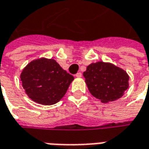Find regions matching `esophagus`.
Wrapping results in <instances>:
<instances>
[{
  "instance_id": "34e87169",
  "label": "esophagus",
  "mask_w": 149,
  "mask_h": 149,
  "mask_svg": "<svg viewBox=\"0 0 149 149\" xmlns=\"http://www.w3.org/2000/svg\"><path fill=\"white\" fill-rule=\"evenodd\" d=\"M75 76H76L77 77H82V73H81V72H77Z\"/></svg>"
}]
</instances>
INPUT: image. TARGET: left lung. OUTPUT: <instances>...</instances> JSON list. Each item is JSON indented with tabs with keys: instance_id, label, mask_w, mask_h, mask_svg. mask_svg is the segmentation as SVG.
<instances>
[{
	"instance_id": "obj_1",
	"label": "left lung",
	"mask_w": 149,
	"mask_h": 149,
	"mask_svg": "<svg viewBox=\"0 0 149 149\" xmlns=\"http://www.w3.org/2000/svg\"><path fill=\"white\" fill-rule=\"evenodd\" d=\"M84 77L91 94L103 103L120 98L128 88L127 72L109 63L91 64Z\"/></svg>"
}]
</instances>
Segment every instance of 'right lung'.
<instances>
[{"label": "right lung", "instance_id": "right-lung-1", "mask_svg": "<svg viewBox=\"0 0 149 149\" xmlns=\"http://www.w3.org/2000/svg\"><path fill=\"white\" fill-rule=\"evenodd\" d=\"M73 79L52 59L33 61L21 74L22 86L28 96L45 105L57 103L65 96Z\"/></svg>", "mask_w": 149, "mask_h": 149}]
</instances>
